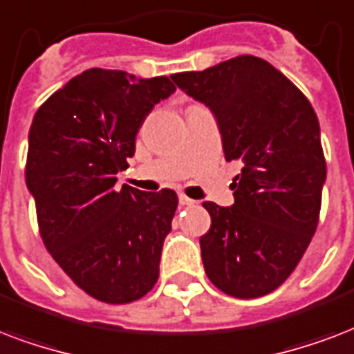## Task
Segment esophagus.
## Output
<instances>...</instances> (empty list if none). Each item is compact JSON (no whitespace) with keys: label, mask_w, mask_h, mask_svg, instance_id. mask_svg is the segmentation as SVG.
<instances>
[{"label":"esophagus","mask_w":354,"mask_h":354,"mask_svg":"<svg viewBox=\"0 0 354 354\" xmlns=\"http://www.w3.org/2000/svg\"><path fill=\"white\" fill-rule=\"evenodd\" d=\"M179 203L183 205V207H192V205H196V201H194V199H190V197H186L185 194H180L179 196Z\"/></svg>","instance_id":"1"}]
</instances>
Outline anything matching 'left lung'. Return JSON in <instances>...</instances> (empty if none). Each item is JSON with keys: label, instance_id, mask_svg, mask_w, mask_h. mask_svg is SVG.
<instances>
[{"label": "left lung", "instance_id": "1", "mask_svg": "<svg viewBox=\"0 0 354 354\" xmlns=\"http://www.w3.org/2000/svg\"><path fill=\"white\" fill-rule=\"evenodd\" d=\"M171 79L214 112L225 160L243 166L232 207L203 203L212 221L199 240L207 277L227 295L262 297L292 275L316 232L327 177L316 112L253 55Z\"/></svg>", "mask_w": 354, "mask_h": 354}]
</instances>
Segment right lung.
<instances>
[{
    "label": "right lung",
    "mask_w": 354,
    "mask_h": 354,
    "mask_svg": "<svg viewBox=\"0 0 354 354\" xmlns=\"http://www.w3.org/2000/svg\"><path fill=\"white\" fill-rule=\"evenodd\" d=\"M175 92L169 77L92 68L44 101L32 118L26 183L38 231L79 288L109 305L144 297L158 279L177 194L123 185L138 129Z\"/></svg>",
    "instance_id": "obj_1"
}]
</instances>
